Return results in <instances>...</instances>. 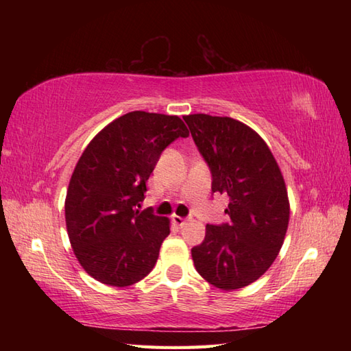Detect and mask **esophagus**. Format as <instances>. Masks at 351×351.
<instances>
[{"label": "esophagus", "mask_w": 351, "mask_h": 351, "mask_svg": "<svg viewBox=\"0 0 351 351\" xmlns=\"http://www.w3.org/2000/svg\"><path fill=\"white\" fill-rule=\"evenodd\" d=\"M171 221H173L176 226H180V228H182V226L185 225V221H187V220H185V219H182V217H180V215H173V217H171Z\"/></svg>", "instance_id": "34e87169"}]
</instances>
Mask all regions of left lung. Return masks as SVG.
<instances>
[{
  "label": "left lung",
  "instance_id": "1",
  "mask_svg": "<svg viewBox=\"0 0 351 351\" xmlns=\"http://www.w3.org/2000/svg\"><path fill=\"white\" fill-rule=\"evenodd\" d=\"M213 173V191L226 195L228 225H206L191 249L197 273L215 288L234 291L258 280L285 240L289 199L279 164L264 138L226 116H182Z\"/></svg>",
  "mask_w": 351,
  "mask_h": 351
}]
</instances>
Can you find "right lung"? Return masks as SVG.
Returning <instances> with one entry per match:
<instances>
[{
	"instance_id": "add662e5",
	"label": "right lung",
	"mask_w": 351,
	"mask_h": 351,
	"mask_svg": "<svg viewBox=\"0 0 351 351\" xmlns=\"http://www.w3.org/2000/svg\"><path fill=\"white\" fill-rule=\"evenodd\" d=\"M189 130L178 116L131 111L87 145L71 176L64 219L73 253L87 274L130 287L151 273L170 220L138 211L161 152Z\"/></svg>"
}]
</instances>
